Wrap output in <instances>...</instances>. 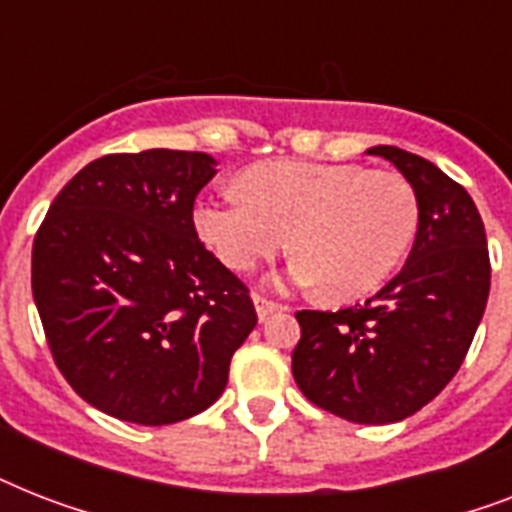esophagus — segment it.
I'll return each mask as SVG.
<instances>
[{"label":"esophagus","mask_w":512,"mask_h":512,"mask_svg":"<svg viewBox=\"0 0 512 512\" xmlns=\"http://www.w3.org/2000/svg\"><path fill=\"white\" fill-rule=\"evenodd\" d=\"M255 311H257V319L268 321L273 313L281 311V305L273 303V300H268V297H263V295H255Z\"/></svg>","instance_id":"obj_1"}]
</instances>
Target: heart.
<instances>
[{
	"label": "heart",
	"mask_w": 512,
	"mask_h": 512,
	"mask_svg": "<svg viewBox=\"0 0 512 512\" xmlns=\"http://www.w3.org/2000/svg\"><path fill=\"white\" fill-rule=\"evenodd\" d=\"M239 185L244 196L207 199L193 212L204 244L236 273L255 271L292 244L287 279L321 284V295L337 303L380 289L417 233V196L398 172L268 162L249 167Z\"/></svg>",
	"instance_id": "b5f03b06"
}]
</instances>
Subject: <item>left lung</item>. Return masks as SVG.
Returning <instances> with one entry per match:
<instances>
[{
    "label": "left lung",
    "mask_w": 512,
    "mask_h": 512,
    "mask_svg": "<svg viewBox=\"0 0 512 512\" xmlns=\"http://www.w3.org/2000/svg\"><path fill=\"white\" fill-rule=\"evenodd\" d=\"M417 196V236L404 268L364 305L300 311L292 374L311 404L358 425L420 412L465 361L489 300L484 220L470 193L436 164L374 146Z\"/></svg>",
    "instance_id": "8db88e82"
}]
</instances>
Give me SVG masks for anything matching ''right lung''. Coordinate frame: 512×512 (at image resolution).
I'll return each mask as SVG.
<instances>
[{"label": "right lung", "mask_w": 512, "mask_h": 512, "mask_svg": "<svg viewBox=\"0 0 512 512\" xmlns=\"http://www.w3.org/2000/svg\"><path fill=\"white\" fill-rule=\"evenodd\" d=\"M215 164L170 148L103 156L63 185L36 231L31 289L52 358L116 420L204 412L257 324L249 289L193 228Z\"/></svg>", "instance_id": "right-lung-1"}]
</instances>
